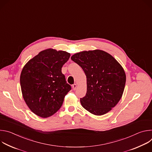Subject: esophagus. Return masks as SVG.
I'll use <instances>...</instances> for the list:
<instances>
[{
	"instance_id": "1",
	"label": "esophagus",
	"mask_w": 152,
	"mask_h": 152,
	"mask_svg": "<svg viewBox=\"0 0 152 152\" xmlns=\"http://www.w3.org/2000/svg\"><path fill=\"white\" fill-rule=\"evenodd\" d=\"M72 88L73 89V90H76V88H77V85L76 83H74L73 85H72Z\"/></svg>"
}]
</instances>
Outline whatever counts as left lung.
I'll return each mask as SVG.
<instances>
[{
  "label": "left lung",
  "instance_id": "8db88e82",
  "mask_svg": "<svg viewBox=\"0 0 152 152\" xmlns=\"http://www.w3.org/2000/svg\"><path fill=\"white\" fill-rule=\"evenodd\" d=\"M71 59L86 76L87 90L85 96L80 99L82 106L96 115L110 111L120 101L124 89L126 77L121 65L101 50L77 53Z\"/></svg>",
  "mask_w": 152,
  "mask_h": 152
}]
</instances>
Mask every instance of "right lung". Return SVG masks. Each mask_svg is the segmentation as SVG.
Returning <instances> with one entry per match:
<instances>
[{"label":"right lung","instance_id":"obj_1","mask_svg":"<svg viewBox=\"0 0 152 152\" xmlns=\"http://www.w3.org/2000/svg\"><path fill=\"white\" fill-rule=\"evenodd\" d=\"M70 56L67 52L48 49L40 52L23 68L20 79L23 97L37 115L47 118L56 113L72 89L61 72Z\"/></svg>","mask_w":152,"mask_h":152}]
</instances>
